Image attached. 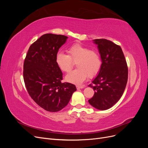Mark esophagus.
<instances>
[{
  "instance_id": "34e87169",
  "label": "esophagus",
  "mask_w": 148,
  "mask_h": 148,
  "mask_svg": "<svg viewBox=\"0 0 148 148\" xmlns=\"http://www.w3.org/2000/svg\"><path fill=\"white\" fill-rule=\"evenodd\" d=\"M84 87H85L84 85H77V89H82V88H84Z\"/></svg>"
}]
</instances>
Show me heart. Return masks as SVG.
Masks as SVG:
<instances>
[{
	"instance_id": "obj_1",
	"label": "heart",
	"mask_w": 148,
	"mask_h": 148,
	"mask_svg": "<svg viewBox=\"0 0 148 148\" xmlns=\"http://www.w3.org/2000/svg\"><path fill=\"white\" fill-rule=\"evenodd\" d=\"M68 55L61 52L56 56V64L64 72H69L76 63L77 69L70 71L65 77L66 82L80 84L88 77L92 78L99 72L102 65L100 55L97 51L75 44L67 49Z\"/></svg>"
}]
</instances>
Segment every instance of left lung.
<instances>
[{"label":"left lung","instance_id":"8db88e82","mask_svg":"<svg viewBox=\"0 0 148 148\" xmlns=\"http://www.w3.org/2000/svg\"><path fill=\"white\" fill-rule=\"evenodd\" d=\"M102 65L99 74L88 86L95 91L88 102L95 108L110 109L122 97L128 80V66L120 46L106 39H96Z\"/></svg>","mask_w":148,"mask_h":148}]
</instances>
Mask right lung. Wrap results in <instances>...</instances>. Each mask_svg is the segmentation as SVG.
Segmentation results:
<instances>
[{"label": "right lung", "mask_w": 148, "mask_h": 148, "mask_svg": "<svg viewBox=\"0 0 148 148\" xmlns=\"http://www.w3.org/2000/svg\"><path fill=\"white\" fill-rule=\"evenodd\" d=\"M68 38L64 35L45 34L30 46L23 64V79L28 92L44 110L55 112L68 104L77 90L74 84L62 83V72L56 56Z\"/></svg>", "instance_id": "1"}]
</instances>
